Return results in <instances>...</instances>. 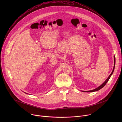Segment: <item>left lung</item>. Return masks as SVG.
Segmentation results:
<instances>
[{"mask_svg":"<svg viewBox=\"0 0 122 122\" xmlns=\"http://www.w3.org/2000/svg\"><path fill=\"white\" fill-rule=\"evenodd\" d=\"M115 56H114V66H113V70L112 71V72L111 73V74L109 75V76L108 77V78L106 80V81H104L101 85H100L99 86H98V87L93 89V90H90V91H82V92H95V91H98L99 90H100L101 88H102L103 87L105 86L106 85V84L107 83V82L109 80L110 78H111V76L112 75L113 71H114V68H115Z\"/></svg>","mask_w":122,"mask_h":122,"instance_id":"8db88e82","label":"left lung"}]
</instances>
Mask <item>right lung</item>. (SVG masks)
Wrapping results in <instances>:
<instances>
[{
	"mask_svg": "<svg viewBox=\"0 0 122 122\" xmlns=\"http://www.w3.org/2000/svg\"><path fill=\"white\" fill-rule=\"evenodd\" d=\"M25 93V94H27V93Z\"/></svg>",
	"mask_w": 122,
	"mask_h": 122,
	"instance_id": "add662e5",
	"label": "right lung"
}]
</instances>
